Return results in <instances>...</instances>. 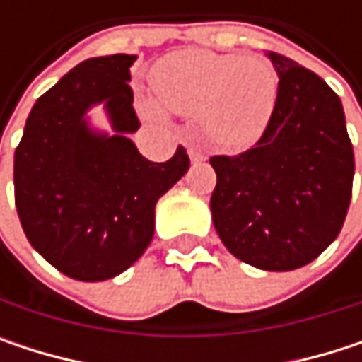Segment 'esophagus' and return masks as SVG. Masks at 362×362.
I'll return each mask as SVG.
<instances>
[{
	"label": "esophagus",
	"instance_id": "obj_1",
	"mask_svg": "<svg viewBox=\"0 0 362 362\" xmlns=\"http://www.w3.org/2000/svg\"><path fill=\"white\" fill-rule=\"evenodd\" d=\"M188 157H190L192 163H201V161L207 159L205 151H201V148H197V146H190V148H188Z\"/></svg>",
	"mask_w": 362,
	"mask_h": 362
}]
</instances>
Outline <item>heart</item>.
Here are the masks:
<instances>
[{"label": "heart", "instance_id": "obj_1", "mask_svg": "<svg viewBox=\"0 0 362 362\" xmlns=\"http://www.w3.org/2000/svg\"><path fill=\"white\" fill-rule=\"evenodd\" d=\"M157 98L174 112L199 115L205 134L220 146L243 151L257 142L274 110L279 79L257 56L180 49L159 60L151 73ZM151 119L163 112L142 103Z\"/></svg>", "mask_w": 362, "mask_h": 362}]
</instances>
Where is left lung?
<instances>
[{"label": "left lung", "mask_w": 362, "mask_h": 362, "mask_svg": "<svg viewBox=\"0 0 362 362\" xmlns=\"http://www.w3.org/2000/svg\"><path fill=\"white\" fill-rule=\"evenodd\" d=\"M270 121L250 151L216 155L214 226L226 250L262 270H296L339 235L354 178V153L339 96L276 52Z\"/></svg>", "instance_id": "1"}]
</instances>
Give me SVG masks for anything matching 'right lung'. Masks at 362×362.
I'll return each instance as SVG.
<instances>
[{"label":"right lung","instance_id":"obj_1","mask_svg":"<svg viewBox=\"0 0 362 362\" xmlns=\"http://www.w3.org/2000/svg\"><path fill=\"white\" fill-rule=\"evenodd\" d=\"M136 56L90 58L31 110L14 153V201L29 243L77 281H107L129 268L155 233V205L188 172L186 148L165 163L144 159L127 134L140 127L129 88ZM105 102L115 136L83 115Z\"/></svg>","mask_w":362,"mask_h":362}]
</instances>
